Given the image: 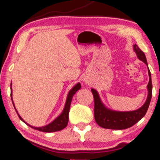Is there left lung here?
Wrapping results in <instances>:
<instances>
[{
	"label": "left lung",
	"instance_id": "1",
	"mask_svg": "<svg viewBox=\"0 0 160 160\" xmlns=\"http://www.w3.org/2000/svg\"><path fill=\"white\" fill-rule=\"evenodd\" d=\"M133 49L136 53L138 59L144 62L148 66V62H147L144 53L139 49L136 44L133 45ZM148 74H149V82L147 86L148 91V98L145 103L140 108L135 111H117L109 109L102 103L98 92L94 89H91L92 92L94 96V115L97 124L104 128L121 130L131 127L137 123L141 119H142L148 111L152 97L151 74H150L149 68H148Z\"/></svg>",
	"mask_w": 160,
	"mask_h": 160
}]
</instances>
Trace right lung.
<instances>
[{
	"instance_id": "add662e5",
	"label": "right lung",
	"mask_w": 160,
	"mask_h": 160,
	"mask_svg": "<svg viewBox=\"0 0 160 160\" xmlns=\"http://www.w3.org/2000/svg\"><path fill=\"white\" fill-rule=\"evenodd\" d=\"M11 86H12V82H11V84H10V89H11L10 95H11V99H12V104H13L14 108H15V105H14V103H13V101H12V87H11ZM80 88H81V85H80V82H78V83H77L76 85H75L74 87H73L72 89L69 91L68 94V96H67V99H66L65 108H64L62 113L59 116H58V117H57L54 120L52 121L50 123L47 125V126H42V127H34V126H31V125L28 124L27 122H25V121L22 118L21 116L18 113V111H17V110L16 109V108H15V110H16V113H17L18 116H19L20 120H21L22 121H23L25 124H27L28 126H30L31 128H34V129L38 130V131L43 132H53L60 131V130H62L63 128H65L66 126H67L68 122V114H69L70 106H71V101H72V98H73V96H74V95L79 90V89H80Z\"/></svg>"
}]
</instances>
